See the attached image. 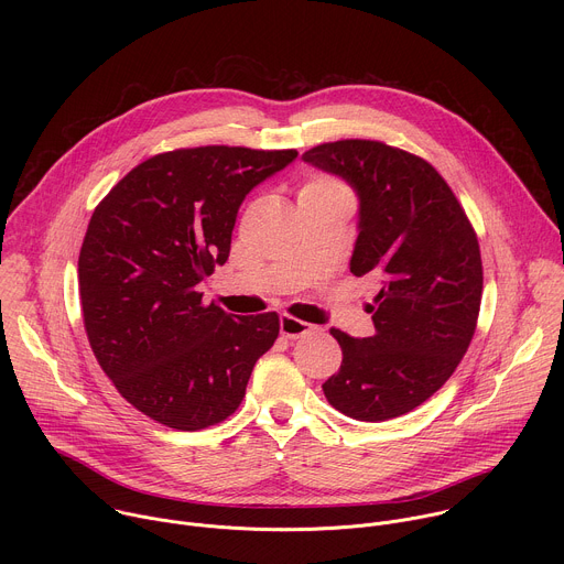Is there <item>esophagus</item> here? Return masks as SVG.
I'll return each mask as SVG.
<instances>
[{
    "mask_svg": "<svg viewBox=\"0 0 564 564\" xmlns=\"http://www.w3.org/2000/svg\"><path fill=\"white\" fill-rule=\"evenodd\" d=\"M279 328H281V335L285 339H301V337H305V335H310L314 330L310 324H305V321H301L296 316H290V314L281 316Z\"/></svg>",
    "mask_w": 564,
    "mask_h": 564,
    "instance_id": "34e87169",
    "label": "esophagus"
}]
</instances>
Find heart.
I'll list each match as a JSON object with an SVG mask.
<instances>
[{"label": "heart", "mask_w": 564, "mask_h": 564, "mask_svg": "<svg viewBox=\"0 0 564 564\" xmlns=\"http://www.w3.org/2000/svg\"><path fill=\"white\" fill-rule=\"evenodd\" d=\"M333 189H344L339 183L330 181V178H312L301 187V194H310V192H333Z\"/></svg>", "instance_id": "obj_1"}]
</instances>
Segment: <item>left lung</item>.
<instances>
[{"instance_id": "obj_1", "label": "left lung", "mask_w": 564, "mask_h": 564, "mask_svg": "<svg viewBox=\"0 0 564 564\" xmlns=\"http://www.w3.org/2000/svg\"><path fill=\"white\" fill-rule=\"evenodd\" d=\"M303 160L357 192L350 272L379 288L372 337L330 330L344 359L324 392L359 422L406 415L446 383L473 339L481 301L477 236L420 155L377 140H337L312 147Z\"/></svg>"}]
</instances>
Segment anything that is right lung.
Here are the masks:
<instances>
[{
    "mask_svg": "<svg viewBox=\"0 0 564 564\" xmlns=\"http://www.w3.org/2000/svg\"><path fill=\"white\" fill-rule=\"evenodd\" d=\"M296 155L225 144L158 153L96 207L77 261L85 330L147 417L200 431L243 401L279 314L234 318L205 305L198 283L227 261L240 203Z\"/></svg>",
    "mask_w": 564,
    "mask_h": 564,
    "instance_id": "1",
    "label": "right lung"
}]
</instances>
